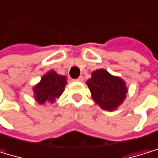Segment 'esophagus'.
<instances>
[{
    "instance_id": "obj_1",
    "label": "esophagus",
    "mask_w": 158,
    "mask_h": 158,
    "mask_svg": "<svg viewBox=\"0 0 158 158\" xmlns=\"http://www.w3.org/2000/svg\"><path fill=\"white\" fill-rule=\"evenodd\" d=\"M76 81H83V77H82V76H80V77H78L77 78Z\"/></svg>"
}]
</instances>
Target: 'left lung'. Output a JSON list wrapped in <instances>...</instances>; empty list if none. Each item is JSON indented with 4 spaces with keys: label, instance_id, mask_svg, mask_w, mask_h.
<instances>
[{
    "label": "left lung",
    "instance_id": "obj_1",
    "mask_svg": "<svg viewBox=\"0 0 158 158\" xmlns=\"http://www.w3.org/2000/svg\"><path fill=\"white\" fill-rule=\"evenodd\" d=\"M93 100L105 110L116 109L126 98L127 89L126 82L121 77L111 76L103 69L92 73L87 81Z\"/></svg>",
    "mask_w": 158,
    "mask_h": 158
}]
</instances>
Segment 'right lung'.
<instances>
[{"label": "right lung", "instance_id": "obj_1", "mask_svg": "<svg viewBox=\"0 0 158 158\" xmlns=\"http://www.w3.org/2000/svg\"><path fill=\"white\" fill-rule=\"evenodd\" d=\"M66 84V77L58 75L55 71H50L33 87L35 100L41 105L44 102H56V99L63 93Z\"/></svg>", "mask_w": 158, "mask_h": 158}]
</instances>
